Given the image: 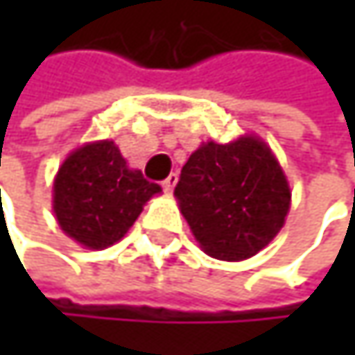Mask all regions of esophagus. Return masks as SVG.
I'll list each match as a JSON object with an SVG mask.
<instances>
[{
    "label": "esophagus",
    "mask_w": 355,
    "mask_h": 355,
    "mask_svg": "<svg viewBox=\"0 0 355 355\" xmlns=\"http://www.w3.org/2000/svg\"><path fill=\"white\" fill-rule=\"evenodd\" d=\"M178 180V175L177 173H173V175H168V177L162 180V189L166 191V193H171L173 189H175V184H177Z\"/></svg>",
    "instance_id": "1"
}]
</instances>
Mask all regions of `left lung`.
Returning a JSON list of instances; mask_svg holds the SVG:
<instances>
[{
  "mask_svg": "<svg viewBox=\"0 0 355 355\" xmlns=\"http://www.w3.org/2000/svg\"><path fill=\"white\" fill-rule=\"evenodd\" d=\"M175 195L197 243L220 261H245L267 247L282 230L292 199L279 162L252 135L195 150Z\"/></svg>",
  "mask_w": 355,
  "mask_h": 355,
  "instance_id": "8db88e82",
  "label": "left lung"
}]
</instances>
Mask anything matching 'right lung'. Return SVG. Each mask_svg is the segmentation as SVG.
Wrapping results in <instances>:
<instances>
[{"mask_svg":"<svg viewBox=\"0 0 355 355\" xmlns=\"http://www.w3.org/2000/svg\"><path fill=\"white\" fill-rule=\"evenodd\" d=\"M162 189L127 166L114 141H94L71 152L53 182V211L61 230L88 248L121 241L146 201Z\"/></svg>","mask_w":355,"mask_h":355,"instance_id":"1","label":"right lung"}]
</instances>
